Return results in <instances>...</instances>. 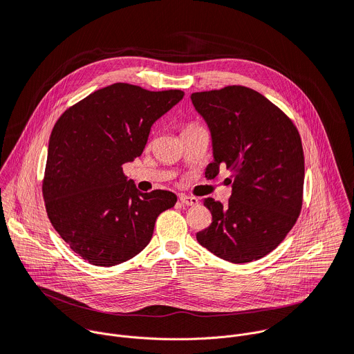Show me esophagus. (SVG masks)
<instances>
[{"mask_svg":"<svg viewBox=\"0 0 354 354\" xmlns=\"http://www.w3.org/2000/svg\"><path fill=\"white\" fill-rule=\"evenodd\" d=\"M179 200L182 201L183 205H186V206H196V205H198V198H197V197H193V196L180 194V196H179Z\"/></svg>","mask_w":354,"mask_h":354,"instance_id":"obj_1","label":"esophagus"}]
</instances>
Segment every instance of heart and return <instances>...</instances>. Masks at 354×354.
Listing matches in <instances>:
<instances>
[{"mask_svg":"<svg viewBox=\"0 0 354 354\" xmlns=\"http://www.w3.org/2000/svg\"><path fill=\"white\" fill-rule=\"evenodd\" d=\"M193 127H197V126H187L185 130H189V129H193Z\"/></svg>","mask_w":354,"mask_h":354,"instance_id":"obj_1","label":"heart"}]
</instances>
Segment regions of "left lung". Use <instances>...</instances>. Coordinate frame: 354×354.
<instances>
[{"label": "left lung", "mask_w": 354, "mask_h": 354, "mask_svg": "<svg viewBox=\"0 0 354 354\" xmlns=\"http://www.w3.org/2000/svg\"><path fill=\"white\" fill-rule=\"evenodd\" d=\"M212 134L213 162L232 172V194L223 205L203 200L209 228L196 234L216 257L248 263L266 257L286 238L302 206L304 153L292 122L262 93L239 85L190 95Z\"/></svg>", "instance_id": "1"}]
</instances>
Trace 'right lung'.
I'll return each mask as SVG.
<instances>
[{
	"mask_svg": "<svg viewBox=\"0 0 354 354\" xmlns=\"http://www.w3.org/2000/svg\"><path fill=\"white\" fill-rule=\"evenodd\" d=\"M112 84L67 109L48 140L43 197L50 223L95 266L123 263L149 243L157 217L176 203L168 190L140 192L123 164L142 154L153 124L183 97Z\"/></svg>",
	"mask_w": 354,
	"mask_h": 354,
	"instance_id": "obj_1",
	"label": "right lung"
}]
</instances>
